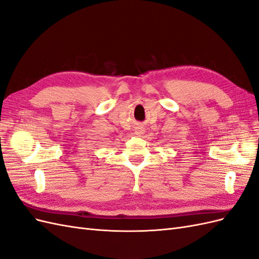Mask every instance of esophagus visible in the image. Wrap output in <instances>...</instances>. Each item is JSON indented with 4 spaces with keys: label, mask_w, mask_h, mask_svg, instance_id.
I'll use <instances>...</instances> for the list:
<instances>
[{
    "label": "esophagus",
    "mask_w": 259,
    "mask_h": 259,
    "mask_svg": "<svg viewBox=\"0 0 259 259\" xmlns=\"http://www.w3.org/2000/svg\"><path fill=\"white\" fill-rule=\"evenodd\" d=\"M144 133H145V128L143 127V126H137L136 128H135V134L136 135H143L144 134Z\"/></svg>",
    "instance_id": "obj_1"
}]
</instances>
